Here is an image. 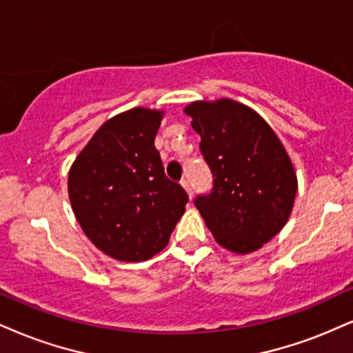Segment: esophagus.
<instances>
[{"label": "esophagus", "mask_w": 353, "mask_h": 353, "mask_svg": "<svg viewBox=\"0 0 353 353\" xmlns=\"http://www.w3.org/2000/svg\"><path fill=\"white\" fill-rule=\"evenodd\" d=\"M181 186H183V188L186 190V193H188V196L191 199V196H193V186H191V181H190L188 176L181 180Z\"/></svg>", "instance_id": "esophagus-1"}]
</instances>
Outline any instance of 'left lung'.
Wrapping results in <instances>:
<instances>
[{"mask_svg":"<svg viewBox=\"0 0 353 353\" xmlns=\"http://www.w3.org/2000/svg\"><path fill=\"white\" fill-rule=\"evenodd\" d=\"M185 112L212 173L211 193L199 194L194 206L224 249L259 250L286 224L296 196L285 147L259 112L234 99L194 101Z\"/></svg>","mask_w":353,"mask_h":353,"instance_id":"8db88e82","label":"left lung"}]
</instances>
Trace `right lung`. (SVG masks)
Instances as JSON below:
<instances>
[{"instance_id": "1", "label": "right lung", "mask_w": 353, "mask_h": 353, "mask_svg": "<svg viewBox=\"0 0 353 353\" xmlns=\"http://www.w3.org/2000/svg\"><path fill=\"white\" fill-rule=\"evenodd\" d=\"M163 111L132 108L108 119L68 172V198L99 250L141 262L165 249L188 203L155 149Z\"/></svg>"}]
</instances>
